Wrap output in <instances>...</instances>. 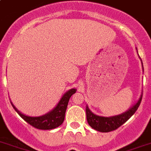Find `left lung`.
Instances as JSON below:
<instances>
[{
    "mask_svg": "<svg viewBox=\"0 0 151 151\" xmlns=\"http://www.w3.org/2000/svg\"><path fill=\"white\" fill-rule=\"evenodd\" d=\"M141 99L142 96H140L139 101L136 103V105L130 108L128 111L123 114H120V115L111 116V117H104V116L95 115L94 113H93L89 110L88 106H86V112L87 121L91 127L99 132L107 133V132L115 130L119 128L120 126L123 125V123H126L132 116L134 115L135 112L137 110L138 107L140 106Z\"/></svg>",
    "mask_w": 151,
    "mask_h": 151,
    "instance_id": "8db88e82",
    "label": "left lung"
}]
</instances>
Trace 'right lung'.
<instances>
[{"instance_id": "add662e5", "label": "right lung", "mask_w": 151, "mask_h": 151, "mask_svg": "<svg viewBox=\"0 0 151 151\" xmlns=\"http://www.w3.org/2000/svg\"><path fill=\"white\" fill-rule=\"evenodd\" d=\"M76 92V89H72L65 93L55 108L52 110L50 113L42 116H38V117L28 116L24 115L22 113H20L15 107L14 106L13 104H12V106L24 120H25L27 123H29L30 125H32L34 127L39 129H55V128L59 127L64 121L65 114L66 111L68 101H69L70 97Z\"/></svg>"}]
</instances>
